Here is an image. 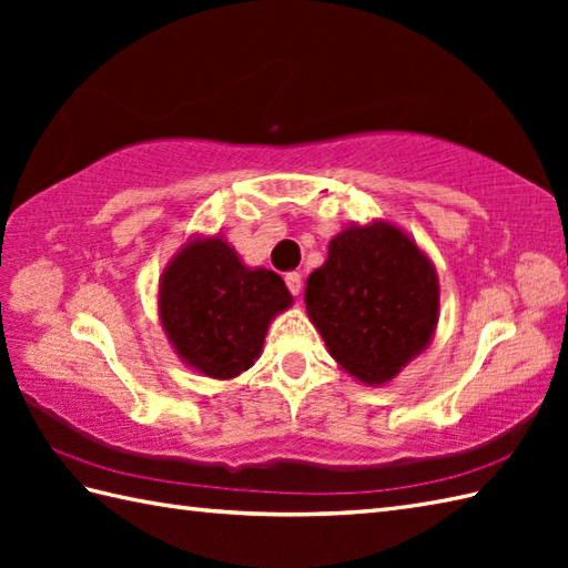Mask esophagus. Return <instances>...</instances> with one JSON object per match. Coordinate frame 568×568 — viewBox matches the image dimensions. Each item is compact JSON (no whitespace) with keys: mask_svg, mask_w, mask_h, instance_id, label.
Segmentation results:
<instances>
[{"mask_svg":"<svg viewBox=\"0 0 568 568\" xmlns=\"http://www.w3.org/2000/svg\"><path fill=\"white\" fill-rule=\"evenodd\" d=\"M285 285H287V291H291L293 295H300V293H303V275H300V273H285Z\"/></svg>","mask_w":568,"mask_h":568,"instance_id":"34e87169","label":"esophagus"}]
</instances>
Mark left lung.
Masks as SVG:
<instances>
[{
  "instance_id": "left-lung-1",
  "label": "left lung",
  "mask_w": 568,
  "mask_h": 568,
  "mask_svg": "<svg viewBox=\"0 0 568 568\" xmlns=\"http://www.w3.org/2000/svg\"><path fill=\"white\" fill-rule=\"evenodd\" d=\"M305 305L336 364L364 385H385L437 329V268L400 226L352 224L310 273Z\"/></svg>"
}]
</instances>
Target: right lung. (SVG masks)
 <instances>
[{
	"label": "right lung",
	"mask_w": 568,
	"mask_h": 568,
	"mask_svg": "<svg viewBox=\"0 0 568 568\" xmlns=\"http://www.w3.org/2000/svg\"><path fill=\"white\" fill-rule=\"evenodd\" d=\"M291 305L283 277L248 268L220 234L190 236L159 283V317L173 352L216 381L253 366L271 320Z\"/></svg>",
	"instance_id": "1"
}]
</instances>
